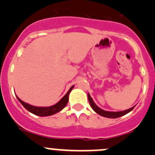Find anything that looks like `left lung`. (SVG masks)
Returning <instances> with one entry per match:
<instances>
[{"label": "left lung", "instance_id": "left-lung-1", "mask_svg": "<svg viewBox=\"0 0 155 155\" xmlns=\"http://www.w3.org/2000/svg\"><path fill=\"white\" fill-rule=\"evenodd\" d=\"M88 99H89V104H90L91 107L92 108V110H93L95 113H98V114L100 115V116H104V117H106V118H110V119H116V118L121 117V116L130 113L135 107L134 106L132 107L131 108H130V109H127V110H122V111H117V112H113V111H107V110H104L101 109V108H100L99 107L97 106V105L95 104V102H94L93 100H92V97L90 96V95H89V93H88Z\"/></svg>", "mask_w": 155, "mask_h": 155}]
</instances>
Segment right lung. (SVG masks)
Instances as JSON below:
<instances>
[{
    "label": "right lung",
    "instance_id": "add662e5",
    "mask_svg": "<svg viewBox=\"0 0 155 155\" xmlns=\"http://www.w3.org/2000/svg\"><path fill=\"white\" fill-rule=\"evenodd\" d=\"M74 86H72L71 88L68 89V91L67 92L66 95H65L60 100V101L57 102V104H55L52 105V106H50V107L33 106V105L25 103V101H21V100L17 95L16 97L17 98H18V101H20V103L23 105L24 107H25V109L28 110L29 112L39 116H49L60 112V111H61L66 106L67 103H68V95H69L70 92H71V91L72 90V89L74 88Z\"/></svg>",
    "mask_w": 155,
    "mask_h": 155
}]
</instances>
